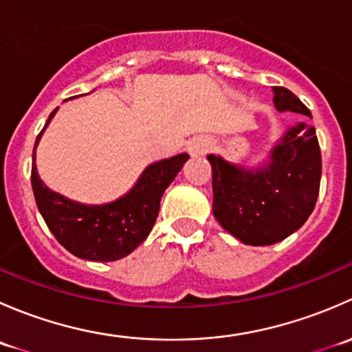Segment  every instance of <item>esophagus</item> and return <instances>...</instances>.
Wrapping results in <instances>:
<instances>
[{"mask_svg": "<svg viewBox=\"0 0 352 352\" xmlns=\"http://www.w3.org/2000/svg\"><path fill=\"white\" fill-rule=\"evenodd\" d=\"M209 148H211V143H209L208 138L199 136V138H194V140L190 141L189 146H187V151H189V155L192 156V158H197V156H202V155L208 153Z\"/></svg>", "mask_w": 352, "mask_h": 352, "instance_id": "esophagus-1", "label": "esophagus"}]
</instances>
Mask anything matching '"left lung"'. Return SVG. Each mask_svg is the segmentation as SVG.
<instances>
[{"label":"left lung","mask_w":352,"mask_h":352,"mask_svg":"<svg viewBox=\"0 0 352 352\" xmlns=\"http://www.w3.org/2000/svg\"><path fill=\"white\" fill-rule=\"evenodd\" d=\"M279 112L311 117L300 98L274 87ZM212 168V214L219 225L245 245L281 242L303 226L320 190L322 155L314 126L289 127L258 168L233 165L208 156Z\"/></svg>","instance_id":"1"}]
</instances>
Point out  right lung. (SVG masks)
<instances>
[{
    "label": "right lung",
    "mask_w": 352,
    "mask_h": 352,
    "mask_svg": "<svg viewBox=\"0 0 352 352\" xmlns=\"http://www.w3.org/2000/svg\"><path fill=\"white\" fill-rule=\"evenodd\" d=\"M56 110L51 112L44 129ZM44 129L35 141L30 179L35 202L47 228L67 252L85 261L110 262L129 255L150 235L163 192L189 160V155L180 153L151 163L126 196L109 204L87 206L52 192L38 177L35 148Z\"/></svg>",
    "instance_id": "add662e5"
}]
</instances>
